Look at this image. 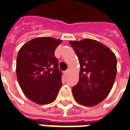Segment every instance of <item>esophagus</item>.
Segmentation results:
<instances>
[{
    "label": "esophagus",
    "mask_w": 130,
    "mask_h": 130,
    "mask_svg": "<svg viewBox=\"0 0 130 130\" xmlns=\"http://www.w3.org/2000/svg\"><path fill=\"white\" fill-rule=\"evenodd\" d=\"M68 73H69V71H68V70H66V71H65V72H64L65 76H67V75H68Z\"/></svg>",
    "instance_id": "34e87169"
}]
</instances>
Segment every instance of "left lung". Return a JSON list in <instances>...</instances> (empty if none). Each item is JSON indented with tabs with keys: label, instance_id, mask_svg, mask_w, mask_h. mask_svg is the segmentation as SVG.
Here are the masks:
<instances>
[{
	"label": "left lung",
	"instance_id": "left-lung-1",
	"mask_svg": "<svg viewBox=\"0 0 130 130\" xmlns=\"http://www.w3.org/2000/svg\"><path fill=\"white\" fill-rule=\"evenodd\" d=\"M80 65L78 84L72 88L75 100L85 106L102 102L108 95L117 75L115 54L101 42L91 39L70 41Z\"/></svg>",
	"mask_w": 130,
	"mask_h": 130
}]
</instances>
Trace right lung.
<instances>
[{
	"instance_id": "right-lung-1",
	"label": "right lung",
	"mask_w": 130,
	"mask_h": 130,
	"mask_svg": "<svg viewBox=\"0 0 130 130\" xmlns=\"http://www.w3.org/2000/svg\"><path fill=\"white\" fill-rule=\"evenodd\" d=\"M61 39L41 37L30 40L17 56L16 75L26 97L40 105L56 100L62 86L61 72L54 50Z\"/></svg>"
}]
</instances>
